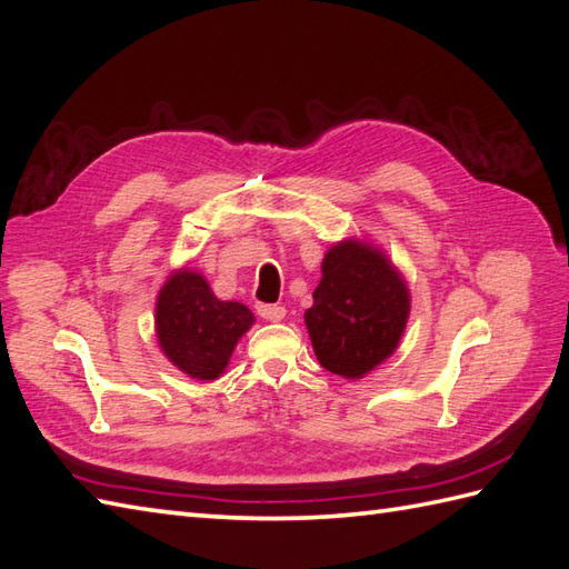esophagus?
I'll list each match as a JSON object with an SVG mask.
<instances>
[{
    "label": "esophagus",
    "instance_id": "1",
    "mask_svg": "<svg viewBox=\"0 0 569 569\" xmlns=\"http://www.w3.org/2000/svg\"><path fill=\"white\" fill-rule=\"evenodd\" d=\"M258 316L266 318V321H282L287 309L280 307V303H258Z\"/></svg>",
    "mask_w": 569,
    "mask_h": 569
}]
</instances>
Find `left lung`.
Listing matches in <instances>:
<instances>
[{
	"mask_svg": "<svg viewBox=\"0 0 569 569\" xmlns=\"http://www.w3.org/2000/svg\"><path fill=\"white\" fill-rule=\"evenodd\" d=\"M313 307L303 313L323 369L362 379L389 359L403 336L410 292L383 251L365 241H340L321 266Z\"/></svg>",
	"mask_w": 569,
	"mask_h": 569,
	"instance_id": "1",
	"label": "left lung"
}]
</instances>
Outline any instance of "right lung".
<instances>
[{"mask_svg": "<svg viewBox=\"0 0 569 569\" xmlns=\"http://www.w3.org/2000/svg\"><path fill=\"white\" fill-rule=\"evenodd\" d=\"M253 313L239 301H221L200 272H173L157 299V338L163 355L190 379L214 381Z\"/></svg>", "mask_w": 569, "mask_h": 569, "instance_id": "add662e5", "label": "right lung"}]
</instances>
